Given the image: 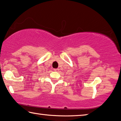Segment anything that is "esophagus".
I'll return each mask as SVG.
<instances>
[{
	"mask_svg": "<svg viewBox=\"0 0 121 121\" xmlns=\"http://www.w3.org/2000/svg\"><path fill=\"white\" fill-rule=\"evenodd\" d=\"M54 70L55 71H58L59 70V69L58 68H56V69H54Z\"/></svg>",
	"mask_w": 121,
	"mask_h": 121,
	"instance_id": "1",
	"label": "esophagus"
}]
</instances>
